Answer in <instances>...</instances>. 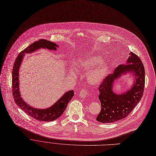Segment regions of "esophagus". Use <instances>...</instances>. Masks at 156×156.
<instances>
[{"instance_id": "34e87169", "label": "esophagus", "mask_w": 156, "mask_h": 156, "mask_svg": "<svg viewBox=\"0 0 156 156\" xmlns=\"http://www.w3.org/2000/svg\"><path fill=\"white\" fill-rule=\"evenodd\" d=\"M79 96L81 97H88L89 96L88 94V91L86 89H82L81 90H80V94H79Z\"/></svg>"}]
</instances>
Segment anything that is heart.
<instances>
[{
    "instance_id": "obj_1",
    "label": "heart",
    "mask_w": 156,
    "mask_h": 156,
    "mask_svg": "<svg viewBox=\"0 0 156 156\" xmlns=\"http://www.w3.org/2000/svg\"><path fill=\"white\" fill-rule=\"evenodd\" d=\"M76 69L80 73L90 71L88 75V82L96 85L101 83L108 75L109 65L107 62L103 61V59L100 56L88 55L83 57L76 62Z\"/></svg>"
}]
</instances>
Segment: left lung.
I'll list each match as a JSON object with an SVG mask.
<instances>
[{
  "label": "left lung",
  "mask_w": 156,
  "mask_h": 156,
  "mask_svg": "<svg viewBox=\"0 0 156 156\" xmlns=\"http://www.w3.org/2000/svg\"><path fill=\"white\" fill-rule=\"evenodd\" d=\"M128 65H119L114 73L109 74L99 85V99L101 111L96 120L104 123H109L128 116L140 102L144 92L145 69L142 61L133 52L129 54ZM129 72L136 76L135 83L128 92L121 95L112 91L114 81L122 73Z\"/></svg>",
  "instance_id": "1"
}]
</instances>
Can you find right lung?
Masks as SVG:
<instances>
[{"instance_id": "obj_1", "label": "right lung", "mask_w": 156, "mask_h": 156, "mask_svg": "<svg viewBox=\"0 0 156 156\" xmlns=\"http://www.w3.org/2000/svg\"><path fill=\"white\" fill-rule=\"evenodd\" d=\"M56 44L50 41L40 39L30 45L22 51L16 57L12 68V95L14 101L19 107L28 115L40 121H52L59 118L65 111L69 102L74 95V91L70 90L61 97L52 106L46 109H39L32 108L27 104L21 97L19 90V68L24 54L31 53L40 48H46L49 50H56Z\"/></svg>"}]
</instances>
